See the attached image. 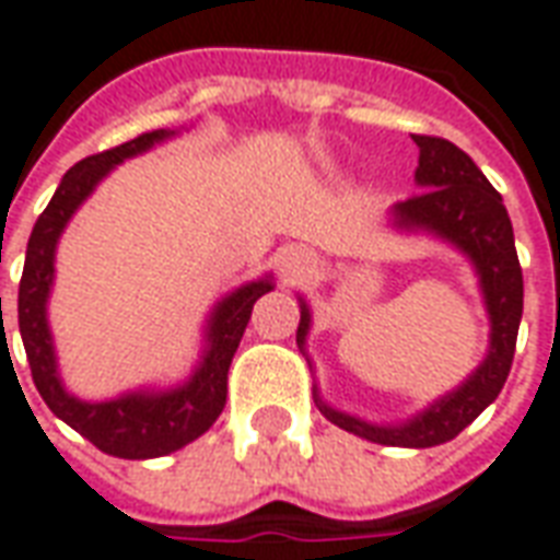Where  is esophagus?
Returning <instances> with one entry per match:
<instances>
[{
  "label": "esophagus",
  "instance_id": "1",
  "mask_svg": "<svg viewBox=\"0 0 560 560\" xmlns=\"http://www.w3.org/2000/svg\"><path fill=\"white\" fill-rule=\"evenodd\" d=\"M308 267H312V257L306 252H300V248H291V252H284V257H281V276L284 279H296Z\"/></svg>",
  "mask_w": 560,
  "mask_h": 560
}]
</instances>
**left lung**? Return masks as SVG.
<instances>
[{"instance_id":"left-lung-1","label":"left lung","mask_w":560,"mask_h":560,"mask_svg":"<svg viewBox=\"0 0 560 560\" xmlns=\"http://www.w3.org/2000/svg\"><path fill=\"white\" fill-rule=\"evenodd\" d=\"M412 139L418 144L416 185L421 190L412 199L390 206L388 224L400 233L433 236L470 260L491 324L488 351L482 363L457 388L436 397L421 412L397 424H373L358 416H348L324 402L318 388H315V402L327 421H334L336 428L348 430L361 440L397 445V448H430L455 440L472 418H479L485 406L498 400L515 354L525 284H522L510 214L503 197L491 187L482 170L448 139H436V136H412ZM308 330H312V308L300 296L296 346L303 354H306Z\"/></svg>"}]
</instances>
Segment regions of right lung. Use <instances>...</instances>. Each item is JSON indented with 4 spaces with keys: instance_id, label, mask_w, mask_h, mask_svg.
I'll return each mask as SVG.
<instances>
[{
    "instance_id": "right-lung-1",
    "label": "right lung",
    "mask_w": 560,
    "mask_h": 560,
    "mask_svg": "<svg viewBox=\"0 0 560 560\" xmlns=\"http://www.w3.org/2000/svg\"><path fill=\"white\" fill-rule=\"evenodd\" d=\"M178 130L144 132L139 139L117 144L112 151L93 154L75 163L62 175L57 194L50 197L48 209L38 214L33 236L26 245L21 293H18V320H21L23 348L33 370V382L42 400L48 402L54 416L78 430L84 440L100 452L127 460H148L185 448L212 428L226 402V370L240 348V339L248 327L254 303L269 293L272 276L240 284L236 291L224 293L206 318L202 327V354L185 382L170 388H139L117 394L112 400H81L62 385L57 348L48 324V300L54 288V264L62 230L72 214L84 206V199L100 187L108 172L151 151L154 144L166 142ZM2 303V300H0ZM2 318V306H0Z\"/></svg>"
}]
</instances>
